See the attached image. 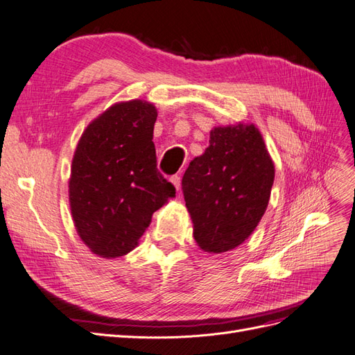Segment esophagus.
<instances>
[{"mask_svg": "<svg viewBox=\"0 0 355 355\" xmlns=\"http://www.w3.org/2000/svg\"><path fill=\"white\" fill-rule=\"evenodd\" d=\"M170 182H171V184L175 185V188H176V189H179V187H180V178H179L178 175L171 176V178H170Z\"/></svg>", "mask_w": 355, "mask_h": 355, "instance_id": "34e87169", "label": "esophagus"}]
</instances>
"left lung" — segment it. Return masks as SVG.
<instances>
[{
	"label": "left lung",
	"mask_w": 355,
	"mask_h": 355,
	"mask_svg": "<svg viewBox=\"0 0 355 355\" xmlns=\"http://www.w3.org/2000/svg\"><path fill=\"white\" fill-rule=\"evenodd\" d=\"M274 175L253 124L214 127L206 151L191 161L182 179L200 249L223 253L249 239L268 207Z\"/></svg>",
	"instance_id": "left-lung-1"
}]
</instances>
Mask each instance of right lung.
Instances as JSON below:
<instances>
[{
  "mask_svg": "<svg viewBox=\"0 0 355 355\" xmlns=\"http://www.w3.org/2000/svg\"><path fill=\"white\" fill-rule=\"evenodd\" d=\"M155 120L153 103H115L87 125L75 149L72 219L83 243L101 257L132 252L153 213L176 194L157 168Z\"/></svg>",
  "mask_w": 355,
  "mask_h": 355,
  "instance_id": "right-lung-1",
  "label": "right lung"
}]
</instances>
